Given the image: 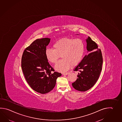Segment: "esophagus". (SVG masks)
Returning a JSON list of instances; mask_svg holds the SVG:
<instances>
[{"mask_svg": "<svg viewBox=\"0 0 122 122\" xmlns=\"http://www.w3.org/2000/svg\"><path fill=\"white\" fill-rule=\"evenodd\" d=\"M69 73H70L69 72H66V73H63L62 74L63 75H67L69 74Z\"/></svg>", "mask_w": 122, "mask_h": 122, "instance_id": "esophagus-1", "label": "esophagus"}]
</instances>
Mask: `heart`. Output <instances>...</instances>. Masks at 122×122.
<instances>
[{"mask_svg":"<svg viewBox=\"0 0 122 122\" xmlns=\"http://www.w3.org/2000/svg\"><path fill=\"white\" fill-rule=\"evenodd\" d=\"M53 50L47 49L45 56L49 62L56 63L61 55L62 59L55 65V70L64 72L72 66H76L81 62L84 55L85 46L80 39L64 38L53 44Z\"/></svg>","mask_w":122,"mask_h":122,"instance_id":"1","label":"heart"}]
</instances>
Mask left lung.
I'll return each mask as SVG.
<instances>
[{
  "label": "left lung",
  "instance_id": "8db88e82",
  "mask_svg": "<svg viewBox=\"0 0 122 122\" xmlns=\"http://www.w3.org/2000/svg\"><path fill=\"white\" fill-rule=\"evenodd\" d=\"M86 41L88 54L85 56L75 68L74 71L80 72L77 80L72 83L75 89L82 92L89 90L97 82L102 70L103 62L102 52L97 44L89 36Z\"/></svg>",
  "mask_w": 122,
  "mask_h": 122
}]
</instances>
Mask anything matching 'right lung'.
Listing matches in <instances>:
<instances>
[{
  "label": "right lung",
  "instance_id": "1",
  "mask_svg": "<svg viewBox=\"0 0 122 122\" xmlns=\"http://www.w3.org/2000/svg\"><path fill=\"white\" fill-rule=\"evenodd\" d=\"M50 39H37L25 49L22 54L21 67L27 82L33 90L46 94L54 88L56 79L61 76L54 70L45 56V51Z\"/></svg>",
  "mask_w": 122,
  "mask_h": 122
}]
</instances>
